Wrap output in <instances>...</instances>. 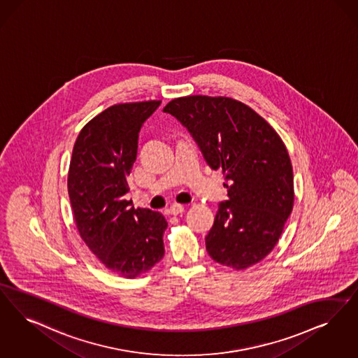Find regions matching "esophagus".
Returning a JSON list of instances; mask_svg holds the SVG:
<instances>
[{"label": "esophagus", "instance_id": "1", "mask_svg": "<svg viewBox=\"0 0 358 358\" xmlns=\"http://www.w3.org/2000/svg\"><path fill=\"white\" fill-rule=\"evenodd\" d=\"M184 210H185V209H184V205H181V203H173L172 206L169 208V215H180V213H182Z\"/></svg>", "mask_w": 358, "mask_h": 358}]
</instances>
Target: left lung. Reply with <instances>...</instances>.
<instances>
[{
	"instance_id": "left-lung-1",
	"label": "left lung",
	"mask_w": 358,
	"mask_h": 358,
	"mask_svg": "<svg viewBox=\"0 0 358 358\" xmlns=\"http://www.w3.org/2000/svg\"><path fill=\"white\" fill-rule=\"evenodd\" d=\"M190 131L212 169L222 171L229 200L205 237L215 262L243 271L278 243L294 202L285 143L250 106L231 97L186 96L166 103Z\"/></svg>"
}]
</instances>
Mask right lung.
<instances>
[{"label":"right lung","instance_id":"right-lung-1","mask_svg":"<svg viewBox=\"0 0 358 358\" xmlns=\"http://www.w3.org/2000/svg\"><path fill=\"white\" fill-rule=\"evenodd\" d=\"M161 101L117 103L81 129L68 173L77 230L109 271L125 278L149 272L164 257L165 217L125 200L138 133Z\"/></svg>","mask_w":358,"mask_h":358}]
</instances>
